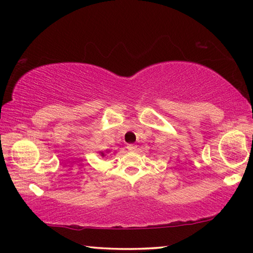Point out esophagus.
I'll list each match as a JSON object with an SVG mask.
<instances>
[{
	"label": "esophagus",
	"instance_id": "1",
	"mask_svg": "<svg viewBox=\"0 0 253 253\" xmlns=\"http://www.w3.org/2000/svg\"><path fill=\"white\" fill-rule=\"evenodd\" d=\"M126 147H127V150L131 151V152H134L137 149V146L135 144H128Z\"/></svg>",
	"mask_w": 253,
	"mask_h": 253
}]
</instances>
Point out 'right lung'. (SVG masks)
<instances>
[{
  "mask_svg": "<svg viewBox=\"0 0 253 253\" xmlns=\"http://www.w3.org/2000/svg\"><path fill=\"white\" fill-rule=\"evenodd\" d=\"M100 154H101V156H104V153H103V152H100Z\"/></svg>",
  "mask_w": 253,
  "mask_h": 253,
  "instance_id": "obj_1",
  "label": "right lung"
}]
</instances>
